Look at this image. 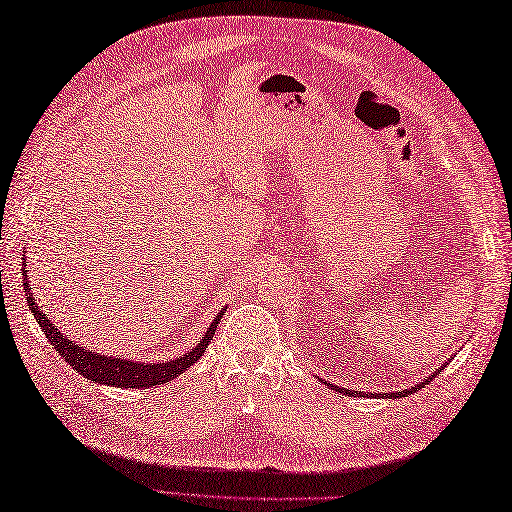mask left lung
<instances>
[{
    "mask_svg": "<svg viewBox=\"0 0 512 512\" xmlns=\"http://www.w3.org/2000/svg\"><path fill=\"white\" fill-rule=\"evenodd\" d=\"M444 367H447V363H444L440 369H444ZM440 369H438V372H433L429 378H424V383H420V385H413L411 389H402V391H396V394H387V396H391V398H405V396H409V394H413V391H418V389H422L424 385H427L429 383V380H433V378H436L438 374H440ZM325 385H328V387H334V385H330V383H325ZM336 391H339V394H354V396H369V394H363V391H350V389H343V387H334ZM374 396V394H372ZM380 396H383V394H380Z\"/></svg>",
    "mask_w": 512,
    "mask_h": 512,
    "instance_id": "left-lung-1",
    "label": "left lung"
}]
</instances>
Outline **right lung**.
Instances as JSON below:
<instances>
[{
    "label": "right lung",
    "mask_w": 512,
    "mask_h": 512,
    "mask_svg": "<svg viewBox=\"0 0 512 512\" xmlns=\"http://www.w3.org/2000/svg\"><path fill=\"white\" fill-rule=\"evenodd\" d=\"M21 275H24L21 277V284H24L28 306H30L32 314H35L41 332L46 334L50 345H54V350H57L65 358V363H70V367L76 369V372H79L83 378H90V380H94V383L112 385V387H121V389L123 387L125 389H140V387L147 389L154 385H165V383H169V380L180 376L182 372H187V369L195 361H200V356L204 354L206 345L213 341L217 323H220L222 314H224V310L217 312V317L213 319L209 328H206L198 345H195L191 352L173 358V361H165V363L127 361V358H121V356H105L99 352H90V350H85V347H79L74 341H70V336L59 332L57 325H54L35 303V297H32L35 292L30 290V281H28L26 257H24V262H21Z\"/></svg>",
    "instance_id": "obj_1"
}]
</instances>
